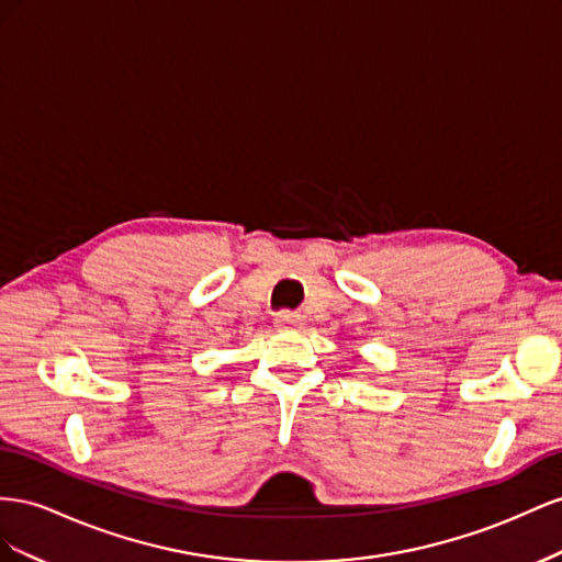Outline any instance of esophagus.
<instances>
[{
    "instance_id": "1",
    "label": "esophagus",
    "mask_w": 562,
    "mask_h": 562,
    "mask_svg": "<svg viewBox=\"0 0 562 562\" xmlns=\"http://www.w3.org/2000/svg\"><path fill=\"white\" fill-rule=\"evenodd\" d=\"M276 325H278L280 329H292V327H299V325H301V315L290 313V311L278 313V315H276Z\"/></svg>"
}]
</instances>
